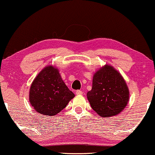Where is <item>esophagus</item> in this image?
I'll list each match as a JSON object with an SVG mask.
<instances>
[{"label": "esophagus", "mask_w": 155, "mask_h": 155, "mask_svg": "<svg viewBox=\"0 0 155 155\" xmlns=\"http://www.w3.org/2000/svg\"><path fill=\"white\" fill-rule=\"evenodd\" d=\"M75 94L76 95H82V91H80V90H77L75 92Z\"/></svg>", "instance_id": "1"}]
</instances>
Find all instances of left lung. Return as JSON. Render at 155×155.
Wrapping results in <instances>:
<instances>
[{
    "label": "left lung",
    "mask_w": 155,
    "mask_h": 155,
    "mask_svg": "<svg viewBox=\"0 0 155 155\" xmlns=\"http://www.w3.org/2000/svg\"><path fill=\"white\" fill-rule=\"evenodd\" d=\"M91 107L102 117L119 114L128 104L129 90L124 78L110 65L93 75L92 87L87 94Z\"/></svg>",
    "instance_id": "8db88e82"
}]
</instances>
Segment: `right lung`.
Returning <instances> with one entry per match:
<instances>
[{
  "instance_id": "add662e5",
  "label": "right lung",
  "mask_w": 155,
  "mask_h": 155,
  "mask_svg": "<svg viewBox=\"0 0 155 155\" xmlns=\"http://www.w3.org/2000/svg\"><path fill=\"white\" fill-rule=\"evenodd\" d=\"M74 97L58 68L49 65L44 68L33 80L29 100L37 113L52 116L60 113Z\"/></svg>"
}]
</instances>
